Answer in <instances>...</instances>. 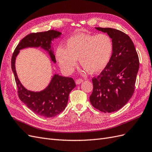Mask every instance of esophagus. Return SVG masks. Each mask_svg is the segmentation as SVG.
<instances>
[{
    "label": "esophagus",
    "mask_w": 152,
    "mask_h": 152,
    "mask_svg": "<svg viewBox=\"0 0 152 152\" xmlns=\"http://www.w3.org/2000/svg\"><path fill=\"white\" fill-rule=\"evenodd\" d=\"M83 80L82 79H77V80H76V84H80L82 82H83Z\"/></svg>",
    "instance_id": "esophagus-1"
}]
</instances>
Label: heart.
Returning <instances> with one entry per match:
<instances>
[{
	"instance_id": "1",
	"label": "heart",
	"mask_w": 152,
	"mask_h": 152,
	"mask_svg": "<svg viewBox=\"0 0 152 152\" xmlns=\"http://www.w3.org/2000/svg\"><path fill=\"white\" fill-rule=\"evenodd\" d=\"M113 51V40L108 34H79L67 40L66 48L58 47L56 56L59 66L68 73L74 70L79 58L87 72L97 73L108 65Z\"/></svg>"
}]
</instances>
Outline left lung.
Instances as JSON below:
<instances>
[{"label": "left lung", "mask_w": 152, "mask_h": 152, "mask_svg": "<svg viewBox=\"0 0 152 152\" xmlns=\"http://www.w3.org/2000/svg\"><path fill=\"white\" fill-rule=\"evenodd\" d=\"M95 28L111 37L113 51L108 65L92 79L93 91L89 99L95 108L112 113L122 108L134 93L139 58L132 40L125 33L111 28Z\"/></svg>", "instance_id": "left-lung-1"}]
</instances>
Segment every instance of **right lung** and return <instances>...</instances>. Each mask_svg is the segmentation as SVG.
I'll return each mask as SVG.
<instances>
[{
  "label": "right lung",
  "mask_w": 152,
  "mask_h": 152,
  "mask_svg": "<svg viewBox=\"0 0 152 152\" xmlns=\"http://www.w3.org/2000/svg\"><path fill=\"white\" fill-rule=\"evenodd\" d=\"M61 35L56 30L32 33L23 39L16 48L11 59V68L18 87V96L28 108L39 115L47 118L58 115L65 109L70 93L76 86L71 77L54 74L49 84L39 92L27 90L18 79L15 68L16 56L20 50L27 48H40L47 51L51 61L56 63L52 41Z\"/></svg>",
  "instance_id": "add662e5"
}]
</instances>
